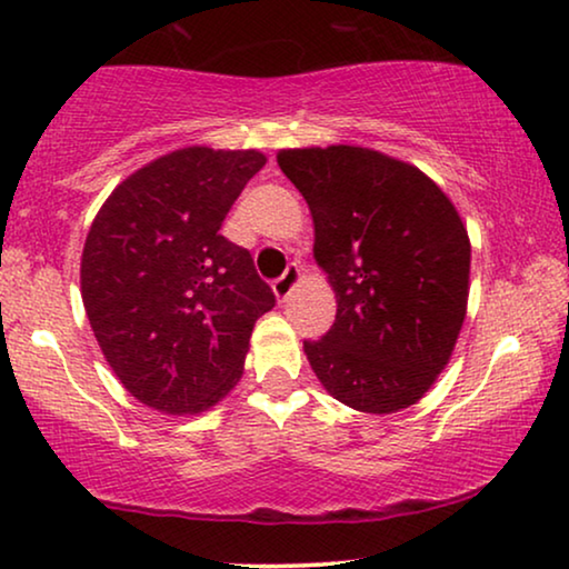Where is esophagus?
<instances>
[{
	"mask_svg": "<svg viewBox=\"0 0 569 569\" xmlns=\"http://www.w3.org/2000/svg\"><path fill=\"white\" fill-rule=\"evenodd\" d=\"M301 281V270H299V266H288L286 268V273L281 276V278H276L273 281V293H276V299L278 301H286L288 296H291V291L296 288V283Z\"/></svg>",
	"mask_w": 569,
	"mask_h": 569,
	"instance_id": "1",
	"label": "esophagus"
}]
</instances>
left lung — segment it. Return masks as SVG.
<instances>
[{
  "mask_svg": "<svg viewBox=\"0 0 569 569\" xmlns=\"http://www.w3.org/2000/svg\"><path fill=\"white\" fill-rule=\"evenodd\" d=\"M315 219V258L338 315L303 340L338 402L389 415L418 402L467 315L471 247L448 196L418 167L363 147L278 151Z\"/></svg>",
  "mask_w": 569,
  "mask_h": 569,
  "instance_id": "left-lung-1",
  "label": "left lung"
}]
</instances>
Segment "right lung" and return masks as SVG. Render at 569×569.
<instances>
[{"mask_svg":"<svg viewBox=\"0 0 569 569\" xmlns=\"http://www.w3.org/2000/svg\"><path fill=\"white\" fill-rule=\"evenodd\" d=\"M262 164L254 149H178L128 174L94 216L87 319L123 387L159 412H203L227 397L254 322L276 307L252 254L219 234Z\"/></svg>","mask_w":569,"mask_h":569,"instance_id":"right-lung-1","label":"right lung"}]
</instances>
